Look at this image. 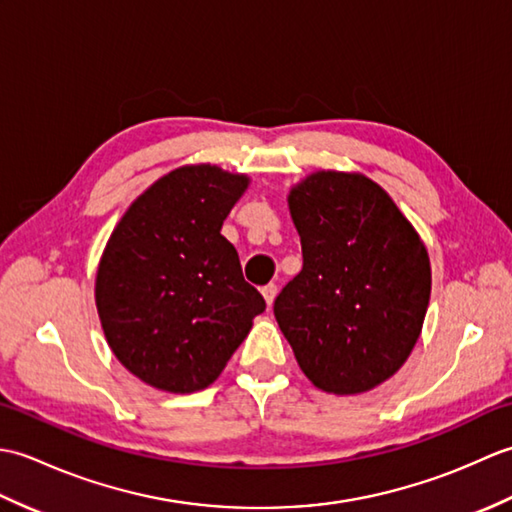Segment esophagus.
Segmentation results:
<instances>
[{
  "label": "esophagus",
  "mask_w": 512,
  "mask_h": 512,
  "mask_svg": "<svg viewBox=\"0 0 512 512\" xmlns=\"http://www.w3.org/2000/svg\"><path fill=\"white\" fill-rule=\"evenodd\" d=\"M262 295H264L268 306H273V301H275V297H277V286H275V284H266V286L262 288Z\"/></svg>",
  "instance_id": "1"
}]
</instances>
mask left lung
Returning a JSON list of instances; mask_svg holds the SVG:
<instances>
[{"label": "left lung", "mask_w": 512, "mask_h": 512, "mask_svg": "<svg viewBox=\"0 0 512 512\" xmlns=\"http://www.w3.org/2000/svg\"><path fill=\"white\" fill-rule=\"evenodd\" d=\"M288 204L303 268L275 299V319L314 385L363 394L394 376L418 341L431 295L427 248L358 173H312Z\"/></svg>", "instance_id": "1"}]
</instances>
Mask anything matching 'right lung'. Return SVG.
<instances>
[{
    "instance_id": "obj_1",
    "label": "right lung",
    "mask_w": 512,
    "mask_h": 512,
    "mask_svg": "<svg viewBox=\"0 0 512 512\" xmlns=\"http://www.w3.org/2000/svg\"><path fill=\"white\" fill-rule=\"evenodd\" d=\"M246 187V176L220 167H182L114 228L96 308L112 352L143 383L171 394L209 387L266 310L220 233Z\"/></svg>"
}]
</instances>
